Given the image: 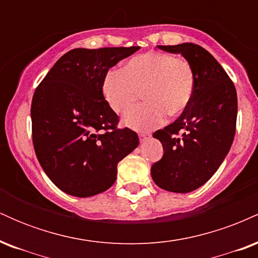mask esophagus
I'll use <instances>...</instances> for the list:
<instances>
[{
    "mask_svg": "<svg viewBox=\"0 0 258 258\" xmlns=\"http://www.w3.org/2000/svg\"><path fill=\"white\" fill-rule=\"evenodd\" d=\"M149 137H150L149 133H139V141H141V143L146 142Z\"/></svg>",
    "mask_w": 258,
    "mask_h": 258,
    "instance_id": "obj_1",
    "label": "esophagus"
}]
</instances>
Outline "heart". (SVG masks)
<instances>
[{
  "instance_id": "obj_1",
  "label": "heart",
  "mask_w": 258,
  "mask_h": 258,
  "mask_svg": "<svg viewBox=\"0 0 258 258\" xmlns=\"http://www.w3.org/2000/svg\"><path fill=\"white\" fill-rule=\"evenodd\" d=\"M195 75L190 63L167 53L148 52L126 61L122 70L105 74L102 92L106 104L123 114L135 104L139 92L146 102L123 117V123L137 131L161 125L166 115L185 110L194 94Z\"/></svg>"
}]
</instances>
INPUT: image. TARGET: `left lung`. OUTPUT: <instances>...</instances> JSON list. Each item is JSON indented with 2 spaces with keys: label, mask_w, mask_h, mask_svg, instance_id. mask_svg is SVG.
<instances>
[{
  "label": "left lung",
  "mask_w": 258,
  "mask_h": 258,
  "mask_svg": "<svg viewBox=\"0 0 258 258\" xmlns=\"http://www.w3.org/2000/svg\"><path fill=\"white\" fill-rule=\"evenodd\" d=\"M180 53L194 70V94L174 122L154 132L164 156L152 166L156 185L173 193H189L211 178L232 147L238 98L228 74L205 48L195 43L158 46Z\"/></svg>",
  "instance_id": "left-lung-1"
}]
</instances>
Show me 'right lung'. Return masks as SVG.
<instances>
[{
    "mask_svg": "<svg viewBox=\"0 0 258 258\" xmlns=\"http://www.w3.org/2000/svg\"><path fill=\"white\" fill-rule=\"evenodd\" d=\"M138 49H72L37 86L32 143L41 167L64 193L87 198L105 191L116 180L117 164L138 147L137 133L117 128L119 116L102 92L108 70Z\"/></svg>",
    "mask_w": 258,
    "mask_h": 258,
    "instance_id": "1",
    "label": "right lung"
}]
</instances>
